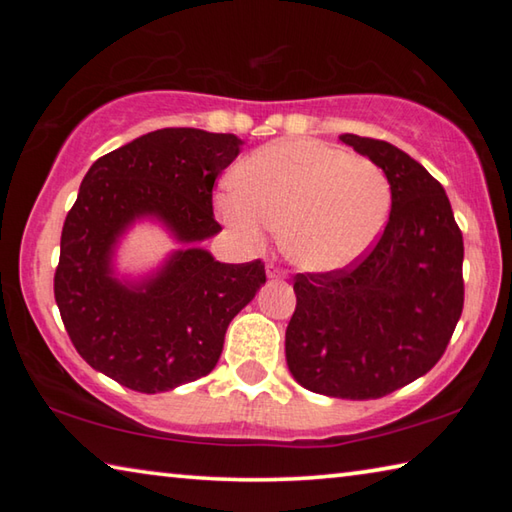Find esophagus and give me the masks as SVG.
<instances>
[{
    "mask_svg": "<svg viewBox=\"0 0 512 512\" xmlns=\"http://www.w3.org/2000/svg\"><path fill=\"white\" fill-rule=\"evenodd\" d=\"M266 275L271 277V280H284V277H287V271L275 264H266Z\"/></svg>",
    "mask_w": 512,
    "mask_h": 512,
    "instance_id": "34e87169",
    "label": "esophagus"
}]
</instances>
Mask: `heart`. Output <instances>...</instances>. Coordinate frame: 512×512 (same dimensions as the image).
<instances>
[{"label": "heart", "instance_id": "heart-1", "mask_svg": "<svg viewBox=\"0 0 512 512\" xmlns=\"http://www.w3.org/2000/svg\"><path fill=\"white\" fill-rule=\"evenodd\" d=\"M235 189L216 196L232 235L262 248L282 230V248L311 273L339 271L375 246L391 210V185L375 162L318 140H277L246 155Z\"/></svg>", "mask_w": 512, "mask_h": 512}]
</instances>
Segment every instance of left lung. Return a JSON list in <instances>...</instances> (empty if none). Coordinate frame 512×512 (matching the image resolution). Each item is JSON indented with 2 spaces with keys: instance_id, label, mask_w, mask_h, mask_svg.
<instances>
[{
  "instance_id": "left-lung-1",
  "label": "left lung",
  "mask_w": 512,
  "mask_h": 512,
  "mask_svg": "<svg viewBox=\"0 0 512 512\" xmlns=\"http://www.w3.org/2000/svg\"><path fill=\"white\" fill-rule=\"evenodd\" d=\"M339 140L386 173L391 216L354 264L293 277L284 350L307 391L377 400L445 354L463 311V235L443 185L411 155L372 137Z\"/></svg>"
}]
</instances>
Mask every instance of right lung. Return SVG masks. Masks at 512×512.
<instances>
[{"mask_svg": "<svg viewBox=\"0 0 512 512\" xmlns=\"http://www.w3.org/2000/svg\"><path fill=\"white\" fill-rule=\"evenodd\" d=\"M237 135L162 128L110 151L85 173L60 235L54 296L76 352L137 393H164L212 372L230 320L266 282L262 259L221 264L194 244L216 235L214 180ZM155 215L190 248L140 285L111 275L118 237Z\"/></svg>", "mask_w": 512, "mask_h": 512, "instance_id": "add662e5", "label": "right lung"}]
</instances>
